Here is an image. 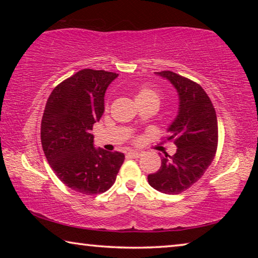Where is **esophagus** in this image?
<instances>
[{
	"mask_svg": "<svg viewBox=\"0 0 258 258\" xmlns=\"http://www.w3.org/2000/svg\"><path fill=\"white\" fill-rule=\"evenodd\" d=\"M141 152H138V151H130L127 152V157L128 158H140L141 157Z\"/></svg>",
	"mask_w": 258,
	"mask_h": 258,
	"instance_id": "1",
	"label": "esophagus"
}]
</instances>
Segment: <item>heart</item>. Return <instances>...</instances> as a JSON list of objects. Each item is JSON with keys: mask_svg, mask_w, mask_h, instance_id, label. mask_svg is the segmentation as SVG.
<instances>
[{"mask_svg": "<svg viewBox=\"0 0 258 258\" xmlns=\"http://www.w3.org/2000/svg\"><path fill=\"white\" fill-rule=\"evenodd\" d=\"M135 99H137L138 103H142V102H148V101L159 102L160 98H159L158 91L155 90L154 87H150L148 85H142L137 90Z\"/></svg>", "mask_w": 258, "mask_h": 258, "instance_id": "heart-1", "label": "heart"}]
</instances>
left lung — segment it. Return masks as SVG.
Segmentation results:
<instances>
[{"instance_id": "left-lung-1", "label": "left lung", "mask_w": 258, "mask_h": 258, "mask_svg": "<svg viewBox=\"0 0 258 258\" xmlns=\"http://www.w3.org/2000/svg\"><path fill=\"white\" fill-rule=\"evenodd\" d=\"M156 74L167 78L180 98L178 115L164 138L177 149L173 156L161 157L160 168L148 175V182L163 194L177 195L194 185L212 164L218 143L217 117L208 94L198 83L171 71Z\"/></svg>"}]
</instances>
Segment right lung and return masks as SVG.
Listing matches in <instances>:
<instances>
[{
    "mask_svg": "<svg viewBox=\"0 0 258 258\" xmlns=\"http://www.w3.org/2000/svg\"><path fill=\"white\" fill-rule=\"evenodd\" d=\"M118 74L82 69L47 99L41 123L44 155L59 180L83 195L103 194L115 183L125 156L95 149L93 124L104 111V93Z\"/></svg>",
    "mask_w": 258,
    "mask_h": 258,
    "instance_id": "1",
    "label": "right lung"
}]
</instances>
